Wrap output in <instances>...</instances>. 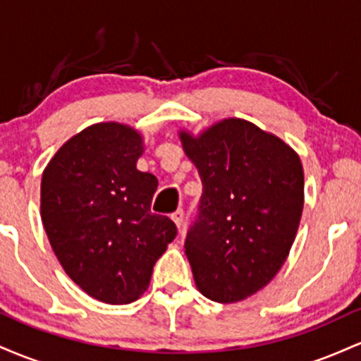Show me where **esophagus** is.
Returning a JSON list of instances; mask_svg holds the SVG:
<instances>
[{"label": "esophagus", "instance_id": "obj_1", "mask_svg": "<svg viewBox=\"0 0 361 361\" xmlns=\"http://www.w3.org/2000/svg\"><path fill=\"white\" fill-rule=\"evenodd\" d=\"M171 219H173V221H175V224L178 226V229L181 231V227H183V210L178 209L176 212L171 215Z\"/></svg>", "mask_w": 361, "mask_h": 361}]
</instances>
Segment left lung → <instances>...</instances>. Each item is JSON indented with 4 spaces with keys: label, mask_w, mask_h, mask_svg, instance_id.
Here are the masks:
<instances>
[{
    "label": "left lung",
    "mask_w": 361,
    "mask_h": 361,
    "mask_svg": "<svg viewBox=\"0 0 361 361\" xmlns=\"http://www.w3.org/2000/svg\"><path fill=\"white\" fill-rule=\"evenodd\" d=\"M180 139L204 186L185 241L195 283L221 304L247 299L280 271L295 239L304 209L299 156L241 118Z\"/></svg>",
    "instance_id": "8db88e82"
}]
</instances>
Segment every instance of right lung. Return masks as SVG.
Listing matches in <instances>:
<instances>
[{
	"mask_svg": "<svg viewBox=\"0 0 361 361\" xmlns=\"http://www.w3.org/2000/svg\"><path fill=\"white\" fill-rule=\"evenodd\" d=\"M142 137L117 122L94 123L62 146L44 169L40 215L57 259L74 283L105 304H130L176 238L151 212L157 178L139 171Z\"/></svg>",
	"mask_w": 361,
	"mask_h": 361,
	"instance_id": "right-lung-1",
	"label": "right lung"
}]
</instances>
